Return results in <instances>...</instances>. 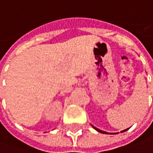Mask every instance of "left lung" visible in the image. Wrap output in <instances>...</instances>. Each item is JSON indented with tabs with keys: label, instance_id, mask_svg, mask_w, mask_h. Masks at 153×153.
<instances>
[{
	"label": "left lung",
	"instance_id": "left-lung-1",
	"mask_svg": "<svg viewBox=\"0 0 153 153\" xmlns=\"http://www.w3.org/2000/svg\"><path fill=\"white\" fill-rule=\"evenodd\" d=\"M93 128H95V129H96L97 131L100 132V133H102V134H109V133H107V132L102 131V130H100V129H98V128H96V127H94V126H93ZM127 129H128V128H127ZM127 129H125V130H123V131H121V132H125V131H126V130H127Z\"/></svg>",
	"mask_w": 153,
	"mask_h": 153
}]
</instances>
